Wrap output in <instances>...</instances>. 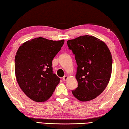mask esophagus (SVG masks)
<instances>
[{
	"label": "esophagus",
	"instance_id": "1",
	"mask_svg": "<svg viewBox=\"0 0 129 129\" xmlns=\"http://www.w3.org/2000/svg\"><path fill=\"white\" fill-rule=\"evenodd\" d=\"M68 76L65 75V76H64V77H63V81H66L67 80V79H68Z\"/></svg>",
	"mask_w": 129,
	"mask_h": 129
}]
</instances>
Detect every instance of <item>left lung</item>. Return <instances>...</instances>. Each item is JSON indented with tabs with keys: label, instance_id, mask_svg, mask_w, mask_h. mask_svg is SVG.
<instances>
[{
	"label": "left lung",
	"instance_id": "8db88e82",
	"mask_svg": "<svg viewBox=\"0 0 129 129\" xmlns=\"http://www.w3.org/2000/svg\"><path fill=\"white\" fill-rule=\"evenodd\" d=\"M77 64L78 87L72 90L79 101H89L102 93L112 74V57L106 44L94 36H82L67 41Z\"/></svg>",
	"mask_w": 129,
	"mask_h": 129
}]
</instances>
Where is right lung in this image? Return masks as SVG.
<instances>
[{"label":"right lung","instance_id":"right-lung-1","mask_svg":"<svg viewBox=\"0 0 129 129\" xmlns=\"http://www.w3.org/2000/svg\"><path fill=\"white\" fill-rule=\"evenodd\" d=\"M64 40L53 41L43 37L25 42L14 59L16 78L20 88L31 100L43 102L50 98L60 78L53 73L52 61Z\"/></svg>","mask_w":129,"mask_h":129}]
</instances>
